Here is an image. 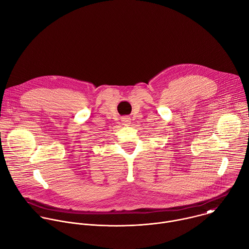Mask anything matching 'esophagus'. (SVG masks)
<instances>
[{
	"instance_id": "1",
	"label": "esophagus",
	"mask_w": 249,
	"mask_h": 249,
	"mask_svg": "<svg viewBox=\"0 0 249 249\" xmlns=\"http://www.w3.org/2000/svg\"><path fill=\"white\" fill-rule=\"evenodd\" d=\"M122 124L124 126H129L131 124V118L129 116H124L122 118Z\"/></svg>"
}]
</instances>
